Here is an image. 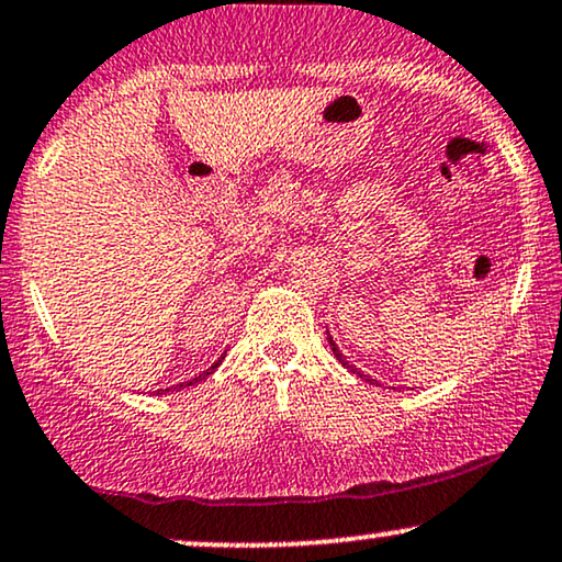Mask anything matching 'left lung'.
I'll list each match as a JSON object with an SVG mask.
<instances>
[{"instance_id":"left-lung-1","label":"left lung","mask_w":562,"mask_h":562,"mask_svg":"<svg viewBox=\"0 0 562 562\" xmlns=\"http://www.w3.org/2000/svg\"><path fill=\"white\" fill-rule=\"evenodd\" d=\"M326 339H329V347H331L334 358H337V360H339V363H342L345 368H350V371H352L355 375H360V379H363V381H368V383H375V379H371V375H366V373H360V371H358V368H355V366H350V360H345V355H342V352H339V347H337V345H334V339H331V334H329V331H326Z\"/></svg>"}]
</instances>
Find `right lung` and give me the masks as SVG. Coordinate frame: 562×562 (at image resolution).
<instances>
[{
	"instance_id": "obj_1",
	"label": "right lung",
	"mask_w": 562,
	"mask_h": 562,
	"mask_svg": "<svg viewBox=\"0 0 562 562\" xmlns=\"http://www.w3.org/2000/svg\"><path fill=\"white\" fill-rule=\"evenodd\" d=\"M220 363H223V358H220L217 360V363H212L210 368H207V371H202V373H199V375H194V379H189V381H183V383H179V386H170V389H176V392H179V389H187V386H194V383H199V381H204V379H207V375L212 373V371H215V368L220 366ZM170 389H166V392H170ZM158 394H162V389H160V392Z\"/></svg>"
}]
</instances>
